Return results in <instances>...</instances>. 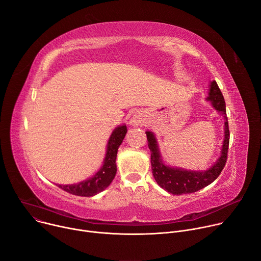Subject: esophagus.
I'll return each mask as SVG.
<instances>
[{
    "label": "esophagus",
    "instance_id": "34e87169",
    "mask_svg": "<svg viewBox=\"0 0 261 261\" xmlns=\"http://www.w3.org/2000/svg\"><path fill=\"white\" fill-rule=\"evenodd\" d=\"M142 123H143V120L140 116L135 115V117H133V119H132V124L135 126H138V125H141Z\"/></svg>",
    "mask_w": 261,
    "mask_h": 261
}]
</instances>
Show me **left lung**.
Segmentation results:
<instances>
[{"label":"left lung","instance_id":"1","mask_svg":"<svg viewBox=\"0 0 261 261\" xmlns=\"http://www.w3.org/2000/svg\"><path fill=\"white\" fill-rule=\"evenodd\" d=\"M207 99L212 101L213 106L223 115L225 119V139L223 143L222 154L211 169L200 172L188 171L166 166L161 159L154 135L150 132H146L148 147L151 152V169L154 179L161 188L173 195L190 194L205 188L218 178L226 165L230 133L228 126V118L226 115L225 99L216 81L211 83L210 96Z\"/></svg>","mask_w":261,"mask_h":261}]
</instances>
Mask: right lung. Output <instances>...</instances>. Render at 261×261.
<instances>
[{"instance_id": "add662e5", "label": "right lung", "mask_w": 261, "mask_h": 261, "mask_svg": "<svg viewBox=\"0 0 261 261\" xmlns=\"http://www.w3.org/2000/svg\"><path fill=\"white\" fill-rule=\"evenodd\" d=\"M126 132L127 128L125 125L118 126L117 128L114 129L108 142V148L103 161V166L95 175L75 185H59L58 187L67 193L82 197L94 196L108 188L116 175V171H117V167H116V156H117L118 147L122 143Z\"/></svg>"}]
</instances>
